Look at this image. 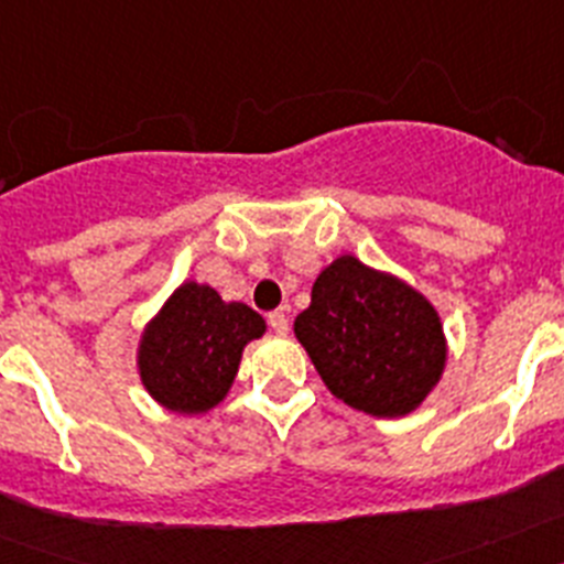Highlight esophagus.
Returning a JSON list of instances; mask_svg holds the SVG:
<instances>
[{"label":"esophagus","mask_w":564,"mask_h":564,"mask_svg":"<svg viewBox=\"0 0 564 564\" xmlns=\"http://www.w3.org/2000/svg\"><path fill=\"white\" fill-rule=\"evenodd\" d=\"M268 325L273 327V333H279V336H285V333H288V313H285V307H279V311L268 313Z\"/></svg>","instance_id":"1"}]
</instances>
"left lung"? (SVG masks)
<instances>
[{
    "label": "left lung",
    "mask_w": 564,
    "mask_h": 564,
    "mask_svg": "<svg viewBox=\"0 0 564 564\" xmlns=\"http://www.w3.org/2000/svg\"><path fill=\"white\" fill-rule=\"evenodd\" d=\"M293 333L327 390L376 417L415 412L446 367V338L430 299L350 253L318 273Z\"/></svg>",
    "instance_id": "8db88e82"
}]
</instances>
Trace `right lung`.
Returning a JSON list of instances; mask_svg holds the SVG:
<instances>
[{"instance_id":"1","label":"right lung","mask_w":564,"mask_h":564,"mask_svg":"<svg viewBox=\"0 0 564 564\" xmlns=\"http://www.w3.org/2000/svg\"><path fill=\"white\" fill-rule=\"evenodd\" d=\"M265 333V318L242 302H223L214 288L183 282L152 318L138 347V372L169 412L200 415L226 398L246 344Z\"/></svg>"}]
</instances>
